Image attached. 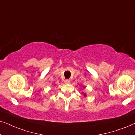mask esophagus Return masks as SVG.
<instances>
[{"mask_svg":"<svg viewBox=\"0 0 135 135\" xmlns=\"http://www.w3.org/2000/svg\"><path fill=\"white\" fill-rule=\"evenodd\" d=\"M64 82L66 84H69V83H70V80H68V79H67V80H65V81H64Z\"/></svg>","mask_w":135,"mask_h":135,"instance_id":"1","label":"esophagus"}]
</instances>
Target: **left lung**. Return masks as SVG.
I'll return each instance as SVG.
<instances>
[{
    "mask_svg": "<svg viewBox=\"0 0 135 135\" xmlns=\"http://www.w3.org/2000/svg\"><path fill=\"white\" fill-rule=\"evenodd\" d=\"M83 93V96H84V97H86V93Z\"/></svg>",
    "mask_w": 135,
    "mask_h": 135,
    "instance_id": "left-lung-1",
    "label": "left lung"
}]
</instances>
